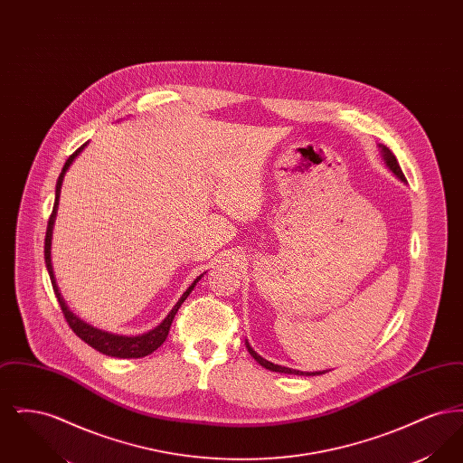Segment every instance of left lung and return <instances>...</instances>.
<instances>
[{
  "label": "left lung",
  "instance_id": "left-lung-1",
  "mask_svg": "<svg viewBox=\"0 0 463 463\" xmlns=\"http://www.w3.org/2000/svg\"><path fill=\"white\" fill-rule=\"evenodd\" d=\"M380 149H382V155H383V159H385V163H387V166L396 174L401 180H404V175H402V170H401V166H399V163H397L396 156L391 153V149L389 147H385V146H380ZM246 347H248V353L251 354L255 359H257V363L259 364H262L264 368L267 370H270V372H278V373H289V374H306V376H314V374H323L325 372H312V373H304V372H298V370H291V368H287V366H279V364H274V363H270V361H267L264 359L262 355H259V354L255 353L248 344H246Z\"/></svg>",
  "mask_w": 463,
  "mask_h": 463
}]
</instances>
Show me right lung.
<instances>
[{"mask_svg": "<svg viewBox=\"0 0 463 463\" xmlns=\"http://www.w3.org/2000/svg\"><path fill=\"white\" fill-rule=\"evenodd\" d=\"M85 146H87V144H83L78 151H74L72 155L67 157L66 165H64L61 175L57 178V185H55V203H53L52 215H50V219H48L46 236H44V264H46V269H48L50 281H52V287H53V291H55V297H57V300H59V306L62 308V314H64L67 325H69L71 330L74 331L83 342H87L90 347H93V349L99 351V353L110 355V357H121V359H125V357H127V359L144 357V355H149V354L155 353L156 349L166 340L168 331H170V326H172V321H174V317H175L176 310L184 304V300L189 297V293L194 289L196 283L201 279V276H199L198 279H196L191 287L185 289V293H184V295L180 297V300L176 302L175 307L172 308V312L165 317V321H163L159 326H156L155 330H151L149 333L138 335V336H123V335H114V333H108V331L97 330V328L87 325L85 321H81L80 317H76V316L67 308L66 302H64V298L61 297L59 288L55 285L53 269H52V262H50L52 229H53V222H55V215H57L61 187H62V180H64V175H66L67 168L71 166V163L74 161V157L85 149Z\"/></svg>", "mask_w": 463, "mask_h": 463, "instance_id": "right-lung-1", "label": "right lung"}]
</instances>
